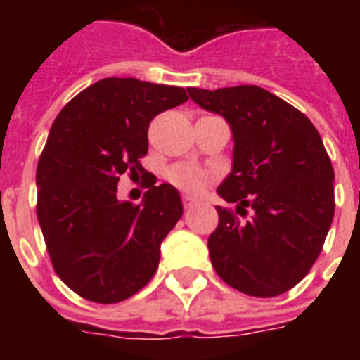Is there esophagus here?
<instances>
[{"label":"esophagus","instance_id":"1","mask_svg":"<svg viewBox=\"0 0 360 360\" xmlns=\"http://www.w3.org/2000/svg\"><path fill=\"white\" fill-rule=\"evenodd\" d=\"M196 200H194V198H191V196H186V194H185V196H183V207H185V209H192V207H194V205H196Z\"/></svg>","mask_w":360,"mask_h":360}]
</instances>
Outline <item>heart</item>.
I'll return each mask as SVG.
<instances>
[{"label":"heart","instance_id":"obj_1","mask_svg":"<svg viewBox=\"0 0 360 360\" xmlns=\"http://www.w3.org/2000/svg\"><path fill=\"white\" fill-rule=\"evenodd\" d=\"M169 181L175 186H179L186 192H200L203 191L207 183L213 179V174H209L205 169L196 168V166H188V164H177L168 172Z\"/></svg>","mask_w":360,"mask_h":360}]
</instances>
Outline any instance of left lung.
I'll return each mask as SVG.
<instances>
[{"mask_svg": "<svg viewBox=\"0 0 360 360\" xmlns=\"http://www.w3.org/2000/svg\"><path fill=\"white\" fill-rule=\"evenodd\" d=\"M233 132V168L219 186L237 211L217 207L209 257L226 284L252 297L297 285L323 248L335 217V169L307 115L257 86L186 89ZM252 208L240 223L236 212Z\"/></svg>", "mask_w": 360, "mask_h": 360, "instance_id": "1", "label": "left lung"}]
</instances>
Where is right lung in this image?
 Returning a JSON list of instances; mask_svg holds the SVG:
<instances>
[{"instance_id":"obj_1","label":"right lung","mask_w":360,"mask_h":360,"mask_svg":"<svg viewBox=\"0 0 360 360\" xmlns=\"http://www.w3.org/2000/svg\"><path fill=\"white\" fill-rule=\"evenodd\" d=\"M186 101L183 87L104 78L53 121L37 166V219L53 271L87 301H124L157 271L160 243L183 214L179 192L151 185L136 205L117 200V183L143 174L155 115Z\"/></svg>"}]
</instances>
